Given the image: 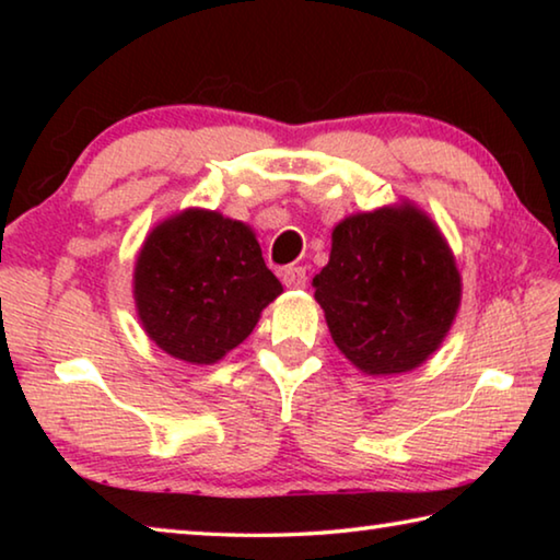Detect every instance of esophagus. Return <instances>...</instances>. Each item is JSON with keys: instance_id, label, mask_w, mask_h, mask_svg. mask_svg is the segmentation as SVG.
I'll return each instance as SVG.
<instances>
[{"instance_id": "1", "label": "esophagus", "mask_w": 560, "mask_h": 560, "mask_svg": "<svg viewBox=\"0 0 560 560\" xmlns=\"http://www.w3.org/2000/svg\"><path fill=\"white\" fill-rule=\"evenodd\" d=\"M306 269L303 267H287L281 271V281L287 289H303L306 287Z\"/></svg>"}]
</instances>
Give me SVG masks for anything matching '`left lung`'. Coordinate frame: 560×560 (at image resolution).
<instances>
[{"label": "left lung", "instance_id": "1", "mask_svg": "<svg viewBox=\"0 0 560 560\" xmlns=\"http://www.w3.org/2000/svg\"><path fill=\"white\" fill-rule=\"evenodd\" d=\"M314 289L334 343L368 375L424 363L450 334L462 301L450 244L410 202L346 217Z\"/></svg>", "mask_w": 560, "mask_h": 560}]
</instances>
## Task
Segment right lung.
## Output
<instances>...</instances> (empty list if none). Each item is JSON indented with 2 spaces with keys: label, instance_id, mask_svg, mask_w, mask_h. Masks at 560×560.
Wrapping results in <instances>:
<instances>
[{
  "label": "right lung",
  "instance_id": "right-lung-1",
  "mask_svg": "<svg viewBox=\"0 0 560 560\" xmlns=\"http://www.w3.org/2000/svg\"><path fill=\"white\" fill-rule=\"evenodd\" d=\"M281 291L249 226L195 207L148 234L132 273L145 334L192 365H212L240 346Z\"/></svg>",
  "mask_w": 560,
  "mask_h": 560
}]
</instances>
